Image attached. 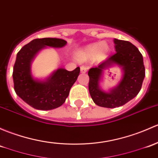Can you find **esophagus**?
Here are the masks:
<instances>
[{"mask_svg": "<svg viewBox=\"0 0 158 158\" xmlns=\"http://www.w3.org/2000/svg\"><path fill=\"white\" fill-rule=\"evenodd\" d=\"M80 71L82 73H85L87 72V67L85 66H82L80 67Z\"/></svg>", "mask_w": 158, "mask_h": 158, "instance_id": "1", "label": "esophagus"}]
</instances>
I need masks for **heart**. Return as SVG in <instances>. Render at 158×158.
Returning <instances> with one entry per match:
<instances>
[{
  "mask_svg": "<svg viewBox=\"0 0 158 158\" xmlns=\"http://www.w3.org/2000/svg\"><path fill=\"white\" fill-rule=\"evenodd\" d=\"M109 51V45L106 42L94 43L87 46L83 51H81L79 57L82 60L92 59L95 57L103 58L108 54Z\"/></svg>",
  "mask_w": 158,
  "mask_h": 158,
  "instance_id": "b5f03b06",
  "label": "heart"
}]
</instances>
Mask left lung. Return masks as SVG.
<instances>
[{
    "label": "left lung",
    "mask_w": 158,
    "mask_h": 158,
    "mask_svg": "<svg viewBox=\"0 0 158 158\" xmlns=\"http://www.w3.org/2000/svg\"><path fill=\"white\" fill-rule=\"evenodd\" d=\"M116 53L99 65L91 68L89 90L93 101L97 105L107 108L123 106L135 97L140 92L145 76L143 57L139 49L129 41L114 39ZM114 64L122 67V80L109 93L101 90L99 86L102 70Z\"/></svg>",
    "instance_id": "1"
}]
</instances>
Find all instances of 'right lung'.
Returning a JSON list of instances; mask_svg holds the SVG:
<instances>
[{"label":"right lung","mask_w":158,"mask_h":158,"mask_svg":"<svg viewBox=\"0 0 158 158\" xmlns=\"http://www.w3.org/2000/svg\"><path fill=\"white\" fill-rule=\"evenodd\" d=\"M66 41L55 38L32 40L17 53L13 66V79L16 94L33 108L49 110L59 107L65 102L73 85L77 79L80 68L68 71L58 69L45 81L33 79L31 62L38 52L46 46L62 48Z\"/></svg>","instance_id":"add662e5"}]
</instances>
